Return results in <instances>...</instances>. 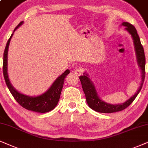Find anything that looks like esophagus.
I'll return each instance as SVG.
<instances>
[{
    "instance_id": "obj_1",
    "label": "esophagus",
    "mask_w": 148,
    "mask_h": 148,
    "mask_svg": "<svg viewBox=\"0 0 148 148\" xmlns=\"http://www.w3.org/2000/svg\"><path fill=\"white\" fill-rule=\"evenodd\" d=\"M82 72H83V69L82 68H78L77 69H76V70H74V74L77 76L81 75Z\"/></svg>"
}]
</instances>
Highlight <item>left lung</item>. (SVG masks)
Wrapping results in <instances>:
<instances>
[{
    "instance_id": "obj_1",
    "label": "left lung",
    "mask_w": 148,
    "mask_h": 148,
    "mask_svg": "<svg viewBox=\"0 0 148 148\" xmlns=\"http://www.w3.org/2000/svg\"><path fill=\"white\" fill-rule=\"evenodd\" d=\"M121 25L125 27V29L131 35L132 38L133 40L134 49H135L136 58H137V62L139 67V69L141 72V82L140 86L137 90V92L134 94L132 97L127 100L123 103L119 104H110L101 100L98 96V93L96 90L93 82L90 79L89 76L86 72L83 74V76H80L79 78L82 84V87L83 91L85 94V97L86 102L88 106L92 110L97 112L101 113H113L125 110L129 105H131L139 92L142 88L143 82L145 79V58L143 47L141 45L140 38L139 35L137 34V32L136 30L135 27L133 25L128 22H123Z\"/></svg>"
}]
</instances>
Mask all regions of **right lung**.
<instances>
[{
  "label": "right lung",
  "mask_w": 148,
  "mask_h": 148,
  "mask_svg": "<svg viewBox=\"0 0 148 148\" xmlns=\"http://www.w3.org/2000/svg\"><path fill=\"white\" fill-rule=\"evenodd\" d=\"M23 23V21H21L19 23V25L15 28L13 33ZM13 33L11 34L10 38L7 41L3 54V75L7 87L17 103L25 109L30 110V111L32 112H38V113H45V112H50L52 110H53L56 108V106L58 105L60 98V95L63 88V85H64V79L66 77V76L70 72V71L68 69L65 71L62 74H61L55 80L52 85L49 87L46 92L40 95L32 97V96L26 95L22 94L17 91L10 82L7 72L8 50H9L10 41H11V39L12 38Z\"/></svg>",
  "instance_id": "1"
}]
</instances>
